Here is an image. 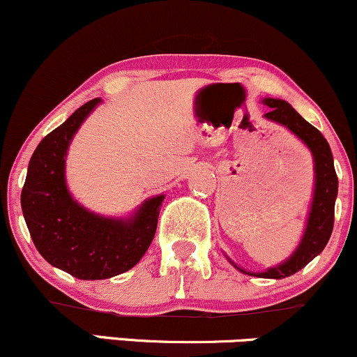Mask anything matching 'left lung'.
<instances>
[{
    "label": "left lung",
    "instance_id": "1",
    "mask_svg": "<svg viewBox=\"0 0 357 357\" xmlns=\"http://www.w3.org/2000/svg\"><path fill=\"white\" fill-rule=\"evenodd\" d=\"M265 104L270 107V112L265 114V117L289 127L297 137H301L309 146L315 161L314 202L312 208H310L309 221H307L305 235L302 238L301 245H298V248L296 250V253L285 264L268 268L267 272L248 273V275H257L261 278H284L294 275L298 270L304 268L314 257H317L322 252L327 241H329L331 233H333L334 228V204L335 196H337V174H335L334 169V159L333 153H331L329 142L322 136L321 130H317L312 124H309L285 100L265 99ZM241 272H245V270H241Z\"/></svg>",
    "mask_w": 357,
    "mask_h": 357
}]
</instances>
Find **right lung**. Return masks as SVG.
Listing matches in <instances>:
<instances>
[{
  "label": "right lung",
  "instance_id": "right-lung-1",
  "mask_svg": "<svg viewBox=\"0 0 357 357\" xmlns=\"http://www.w3.org/2000/svg\"><path fill=\"white\" fill-rule=\"evenodd\" d=\"M99 102L89 100L42 139L22 191L23 216L36 250L53 267L82 280L110 278L132 268L154 238L165 199L151 198L126 221L102 218L73 202L65 184V154Z\"/></svg>",
  "mask_w": 357,
  "mask_h": 357
}]
</instances>
